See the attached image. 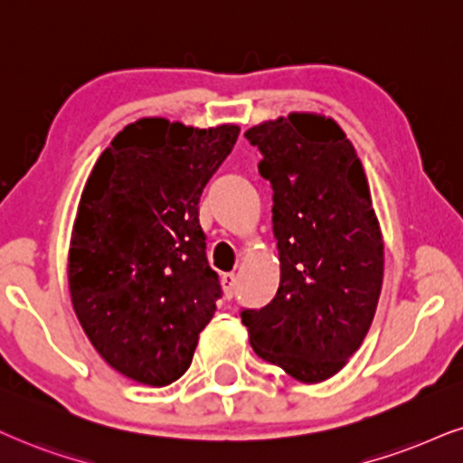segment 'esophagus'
Masks as SVG:
<instances>
[{
    "label": "esophagus",
    "mask_w": 463,
    "mask_h": 463,
    "mask_svg": "<svg viewBox=\"0 0 463 463\" xmlns=\"http://www.w3.org/2000/svg\"><path fill=\"white\" fill-rule=\"evenodd\" d=\"M221 283H222V292H225V298H232L233 288H236V275L227 272V275L221 277Z\"/></svg>",
    "instance_id": "34e87169"
}]
</instances>
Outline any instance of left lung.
<instances>
[{"label": "left lung", "mask_w": 463, "mask_h": 463, "mask_svg": "<svg viewBox=\"0 0 463 463\" xmlns=\"http://www.w3.org/2000/svg\"><path fill=\"white\" fill-rule=\"evenodd\" d=\"M272 186L281 281L270 305L242 311L253 352L302 384L345 367L373 322L384 242L363 163L324 113L292 111L250 127Z\"/></svg>", "instance_id": "1"}]
</instances>
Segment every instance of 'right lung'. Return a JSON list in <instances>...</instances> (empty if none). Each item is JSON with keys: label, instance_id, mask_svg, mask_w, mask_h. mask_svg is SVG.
<instances>
[{"label": "right lung", "instance_id": "obj_1", "mask_svg": "<svg viewBox=\"0 0 463 463\" xmlns=\"http://www.w3.org/2000/svg\"><path fill=\"white\" fill-rule=\"evenodd\" d=\"M241 127L141 118L102 150L68 247V289L105 363L146 386L191 367L214 317L219 277L205 260L199 197Z\"/></svg>", "mask_w": 463, "mask_h": 463}]
</instances>
